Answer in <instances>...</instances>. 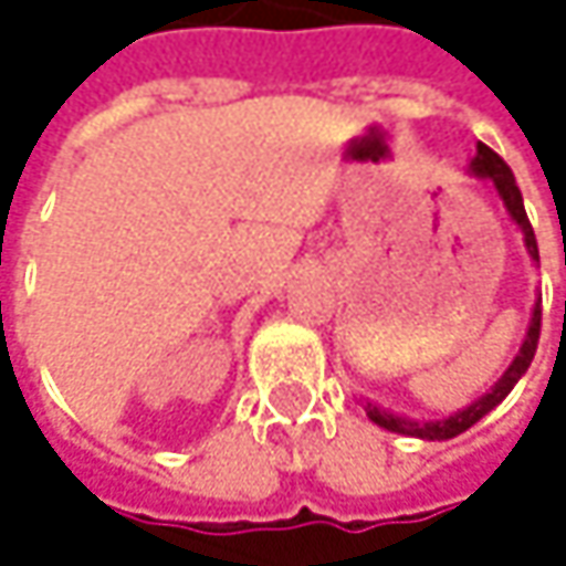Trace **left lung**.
<instances>
[{
    "label": "left lung",
    "instance_id": "left-lung-1",
    "mask_svg": "<svg viewBox=\"0 0 566 566\" xmlns=\"http://www.w3.org/2000/svg\"><path fill=\"white\" fill-rule=\"evenodd\" d=\"M472 172H475V176L489 178V181L499 188V198L505 201V208H509L512 221L522 228V234H525V248H528L531 260L537 263L541 256H537L534 228H531L528 214H525V201H522V191H518V185H515L512 169L505 166V159H502L499 153H492L485 143H479L475 159H472ZM537 338H541V300L534 303V316H531L528 335H525V342H522V352L515 355V361L509 365V371L499 378V385L489 390V394H482L475 403H469L465 410L453 413V417H447V420H430V423H420V420H410V417H397V413H390V410H385V407H375V403H368V417H371L378 427L390 430V433L420 437V440H453V437H460L462 430H469L475 420H482L492 407H499V403L509 397V390L515 388V385H518V378L528 371L531 358H534V352H537Z\"/></svg>",
    "mask_w": 566,
    "mask_h": 566
}]
</instances>
